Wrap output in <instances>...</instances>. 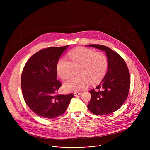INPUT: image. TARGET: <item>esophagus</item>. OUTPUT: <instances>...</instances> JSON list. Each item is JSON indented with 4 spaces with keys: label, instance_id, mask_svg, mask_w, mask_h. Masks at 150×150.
Listing matches in <instances>:
<instances>
[{
    "label": "esophagus",
    "instance_id": "obj_1",
    "mask_svg": "<svg viewBox=\"0 0 150 150\" xmlns=\"http://www.w3.org/2000/svg\"><path fill=\"white\" fill-rule=\"evenodd\" d=\"M81 93V92H74V96H78V95H80Z\"/></svg>",
    "mask_w": 150,
    "mask_h": 150
}]
</instances>
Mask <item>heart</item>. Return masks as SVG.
I'll list each match as a JSON object with an SVG mask.
<instances>
[{"mask_svg": "<svg viewBox=\"0 0 150 150\" xmlns=\"http://www.w3.org/2000/svg\"><path fill=\"white\" fill-rule=\"evenodd\" d=\"M70 61L62 57L57 64L58 75L63 80L69 78L73 67L79 66L77 76L72 77L64 84V89L69 92H77L84 89L88 82L95 84L100 82L105 77L108 69L106 55L92 49L78 48L69 52Z\"/></svg>", "mask_w": 150, "mask_h": 150, "instance_id": "heart-1", "label": "heart"}]
</instances>
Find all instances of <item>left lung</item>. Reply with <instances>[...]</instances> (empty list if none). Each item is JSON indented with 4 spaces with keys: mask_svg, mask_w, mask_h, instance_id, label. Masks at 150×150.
Segmentation results:
<instances>
[{
    "mask_svg": "<svg viewBox=\"0 0 150 150\" xmlns=\"http://www.w3.org/2000/svg\"><path fill=\"white\" fill-rule=\"evenodd\" d=\"M86 45L105 51L108 59L107 73L95 89L89 91L91 98L87 106L95 115L111 114L121 107L128 98L130 84L128 66L118 53L108 47L100 44Z\"/></svg>",
    "mask_w": 150,
    "mask_h": 150,
    "instance_id": "8db88e82",
    "label": "left lung"
}]
</instances>
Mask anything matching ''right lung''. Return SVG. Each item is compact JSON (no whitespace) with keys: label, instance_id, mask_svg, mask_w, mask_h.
Returning <instances> with one entry per match:
<instances>
[{"label":"right lung","instance_id":"obj_1","mask_svg":"<svg viewBox=\"0 0 150 150\" xmlns=\"http://www.w3.org/2000/svg\"><path fill=\"white\" fill-rule=\"evenodd\" d=\"M68 45L48 47L33 55L21 74L24 100L29 108L45 118H55L66 111L74 95H58L62 84L57 79V64Z\"/></svg>","mask_w":150,"mask_h":150}]
</instances>
